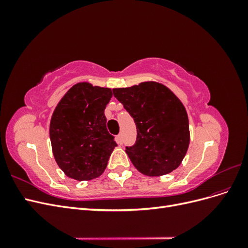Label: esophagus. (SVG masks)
I'll list each match as a JSON object with an SVG mask.
<instances>
[{
  "label": "esophagus",
  "mask_w": 248,
  "mask_h": 248,
  "mask_svg": "<svg viewBox=\"0 0 248 248\" xmlns=\"http://www.w3.org/2000/svg\"><path fill=\"white\" fill-rule=\"evenodd\" d=\"M117 141L119 145H122L123 144V137H122V133H120L117 136Z\"/></svg>",
  "instance_id": "1"
}]
</instances>
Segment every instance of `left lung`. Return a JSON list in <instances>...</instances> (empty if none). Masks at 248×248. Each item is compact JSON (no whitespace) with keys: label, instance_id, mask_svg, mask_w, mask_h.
Here are the masks:
<instances>
[{"label":"left lung","instance_id":"1","mask_svg":"<svg viewBox=\"0 0 248 248\" xmlns=\"http://www.w3.org/2000/svg\"><path fill=\"white\" fill-rule=\"evenodd\" d=\"M112 93L137 126V140L125 150L133 166L151 177L176 170L189 145L188 117L182 102L154 81L112 89Z\"/></svg>","mask_w":248,"mask_h":248}]
</instances>
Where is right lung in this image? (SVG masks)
Returning <instances> with one entry per match:
<instances>
[{
	"mask_svg": "<svg viewBox=\"0 0 248 248\" xmlns=\"http://www.w3.org/2000/svg\"><path fill=\"white\" fill-rule=\"evenodd\" d=\"M111 96L108 88L79 82L59 102L50 120L49 137L55 159L66 176L84 181L99 177L106 170L117 146L104 116Z\"/></svg>",
	"mask_w": 248,
	"mask_h": 248,
	"instance_id": "obj_1",
	"label": "right lung"
}]
</instances>
